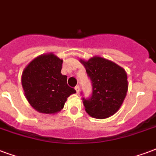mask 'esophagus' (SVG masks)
Returning a JSON list of instances; mask_svg holds the SVG:
<instances>
[{
  "mask_svg": "<svg viewBox=\"0 0 156 156\" xmlns=\"http://www.w3.org/2000/svg\"><path fill=\"white\" fill-rule=\"evenodd\" d=\"M75 90H76V93H80V85H76V87H75Z\"/></svg>",
  "mask_w": 156,
  "mask_h": 156,
  "instance_id": "1",
  "label": "esophagus"
}]
</instances>
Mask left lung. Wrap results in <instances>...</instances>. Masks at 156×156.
Masks as SVG:
<instances>
[{
  "label": "left lung",
  "mask_w": 156,
  "mask_h": 156,
  "mask_svg": "<svg viewBox=\"0 0 156 156\" xmlns=\"http://www.w3.org/2000/svg\"><path fill=\"white\" fill-rule=\"evenodd\" d=\"M81 62L92 84L90 97H82L85 111L91 117L99 119L113 115L121 107L127 94L128 85L125 71L113 62L100 57Z\"/></svg>",
  "instance_id": "8db88e82"
}]
</instances>
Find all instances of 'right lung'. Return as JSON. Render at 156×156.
Masks as SVG:
<instances>
[{
  "label": "right lung",
  "instance_id": "obj_1",
  "mask_svg": "<svg viewBox=\"0 0 156 156\" xmlns=\"http://www.w3.org/2000/svg\"><path fill=\"white\" fill-rule=\"evenodd\" d=\"M62 60L52 53L33 60L22 75V86L27 100L42 113H55L62 109L75 89L67 85V76L61 73Z\"/></svg>",
  "mask_w": 156,
  "mask_h": 156
}]
</instances>
